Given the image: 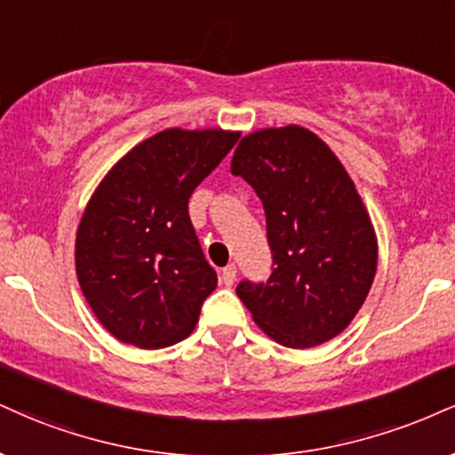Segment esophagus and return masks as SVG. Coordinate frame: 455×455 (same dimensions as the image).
<instances>
[{"label": "esophagus", "mask_w": 455, "mask_h": 455, "mask_svg": "<svg viewBox=\"0 0 455 455\" xmlns=\"http://www.w3.org/2000/svg\"><path fill=\"white\" fill-rule=\"evenodd\" d=\"M220 280L224 282V286H233L235 280H237V267L235 265H227L220 273Z\"/></svg>", "instance_id": "1"}]
</instances>
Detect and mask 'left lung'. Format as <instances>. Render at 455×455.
I'll return each mask as SVG.
<instances>
[{
    "instance_id": "obj_1",
    "label": "left lung",
    "mask_w": 455,
    "mask_h": 455,
    "mask_svg": "<svg viewBox=\"0 0 455 455\" xmlns=\"http://www.w3.org/2000/svg\"><path fill=\"white\" fill-rule=\"evenodd\" d=\"M231 173L260 196L273 269L237 297L280 346L307 349L343 332L377 271V235L363 196L314 131L286 124L243 135Z\"/></svg>"
}]
</instances>
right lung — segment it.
Here are the masks:
<instances>
[{
	"label": "right lung",
	"mask_w": 455,
	"mask_h": 455,
	"mask_svg": "<svg viewBox=\"0 0 455 455\" xmlns=\"http://www.w3.org/2000/svg\"><path fill=\"white\" fill-rule=\"evenodd\" d=\"M239 131L172 127L133 146L103 175L76 231V275L109 335L161 349L195 331L218 286L188 199Z\"/></svg>",
	"instance_id": "1"
}]
</instances>
